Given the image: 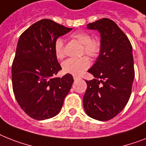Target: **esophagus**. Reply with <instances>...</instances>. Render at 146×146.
Returning a JSON list of instances; mask_svg holds the SVG:
<instances>
[{
    "instance_id": "34e87169",
    "label": "esophagus",
    "mask_w": 146,
    "mask_h": 146,
    "mask_svg": "<svg viewBox=\"0 0 146 146\" xmlns=\"http://www.w3.org/2000/svg\"><path fill=\"white\" fill-rule=\"evenodd\" d=\"M73 78H74V80H78V79H80V77H78V76H76V75H74L73 76Z\"/></svg>"
}]
</instances>
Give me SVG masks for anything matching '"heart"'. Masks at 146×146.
<instances>
[{"label":"heart","mask_w":146,"mask_h":146,"mask_svg":"<svg viewBox=\"0 0 146 146\" xmlns=\"http://www.w3.org/2000/svg\"><path fill=\"white\" fill-rule=\"evenodd\" d=\"M71 38L82 44L81 54H86L90 58H98L102 50V42L98 38L91 37L89 33L85 31H75L71 34ZM54 50L56 58L62 60L66 56L65 44L62 38H57L54 42ZM90 66V60L84 56L78 59H68L62 63V71L65 73L73 75H80Z\"/></svg>","instance_id":"b5f03b06"}]
</instances>
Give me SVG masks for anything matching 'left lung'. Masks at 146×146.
Returning <instances> with one entry per match:
<instances>
[{
	"instance_id": "left-lung-1",
	"label": "left lung",
	"mask_w": 146,
	"mask_h": 146,
	"mask_svg": "<svg viewBox=\"0 0 146 146\" xmlns=\"http://www.w3.org/2000/svg\"><path fill=\"white\" fill-rule=\"evenodd\" d=\"M87 28L100 32L102 50L88 70L95 78L86 80L84 108L90 117L108 121L121 112L131 96L135 74L132 46L125 33L110 19L90 23Z\"/></svg>"
}]
</instances>
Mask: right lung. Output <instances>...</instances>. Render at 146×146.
I'll return each mask as SVG.
<instances>
[{"label":"right lung","instance_id":"1","mask_svg":"<svg viewBox=\"0 0 146 146\" xmlns=\"http://www.w3.org/2000/svg\"><path fill=\"white\" fill-rule=\"evenodd\" d=\"M72 28L42 19L23 32L12 65L15 99L25 113L37 120L50 119L62 108L73 78L54 76L61 69L54 50V42Z\"/></svg>","mask_w":146,"mask_h":146}]
</instances>
